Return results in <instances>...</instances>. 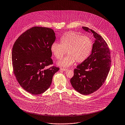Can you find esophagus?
<instances>
[{
  "mask_svg": "<svg viewBox=\"0 0 125 125\" xmlns=\"http://www.w3.org/2000/svg\"><path fill=\"white\" fill-rule=\"evenodd\" d=\"M60 70H61V71H66L68 70L67 69H65V68H61Z\"/></svg>",
  "mask_w": 125,
  "mask_h": 125,
  "instance_id": "34e87169",
  "label": "esophagus"
}]
</instances>
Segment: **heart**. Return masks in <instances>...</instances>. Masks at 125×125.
<instances>
[{"instance_id":"b5f03b06","label":"heart","mask_w":125,"mask_h":125,"mask_svg":"<svg viewBox=\"0 0 125 125\" xmlns=\"http://www.w3.org/2000/svg\"><path fill=\"white\" fill-rule=\"evenodd\" d=\"M92 47L93 42L89 37L75 32H69L60 38V44L52 43L50 50L57 60L62 59L67 51L68 55L57 64L62 67H68L75 61L80 63L85 61L89 56Z\"/></svg>"}]
</instances>
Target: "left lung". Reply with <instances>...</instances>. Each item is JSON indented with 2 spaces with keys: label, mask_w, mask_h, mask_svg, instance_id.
<instances>
[{
  "label": "left lung",
  "mask_w": 125,
  "mask_h": 125,
  "mask_svg": "<svg viewBox=\"0 0 125 125\" xmlns=\"http://www.w3.org/2000/svg\"><path fill=\"white\" fill-rule=\"evenodd\" d=\"M86 31L90 30L95 38L91 54L74 70L71 83L75 90L81 94L93 93L104 83L109 73L111 59L110 49L103 38L87 27H82Z\"/></svg>",
  "instance_id": "8db88e82"
}]
</instances>
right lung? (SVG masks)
<instances>
[{
    "mask_svg": "<svg viewBox=\"0 0 125 125\" xmlns=\"http://www.w3.org/2000/svg\"><path fill=\"white\" fill-rule=\"evenodd\" d=\"M55 40L54 31L34 26L16 40L12 50L13 72L20 85L33 95L44 93L50 86L53 75L59 68L52 66L51 46Z\"/></svg>",
    "mask_w": 125,
    "mask_h": 125,
    "instance_id": "1",
    "label": "right lung"
}]
</instances>
